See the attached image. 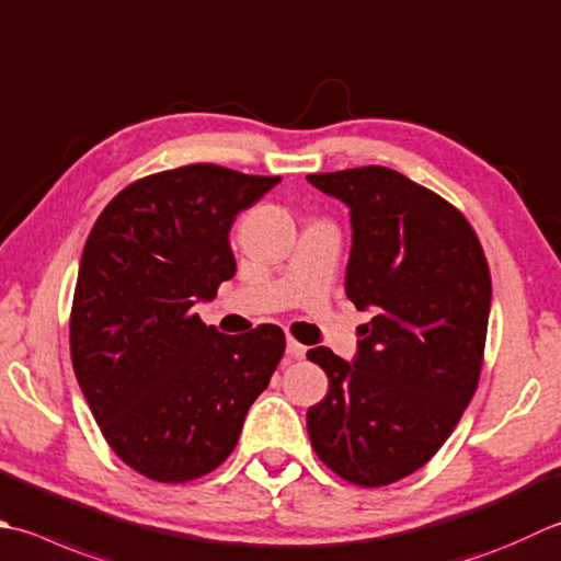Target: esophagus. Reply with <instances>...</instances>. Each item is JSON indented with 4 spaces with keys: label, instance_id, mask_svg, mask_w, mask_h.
<instances>
[{
    "label": "esophagus",
    "instance_id": "34e87169",
    "mask_svg": "<svg viewBox=\"0 0 561 561\" xmlns=\"http://www.w3.org/2000/svg\"><path fill=\"white\" fill-rule=\"evenodd\" d=\"M287 355H289V357H294V359H301V357L306 355V345L296 343L294 337H289V340H287Z\"/></svg>",
    "mask_w": 561,
    "mask_h": 561
}]
</instances>
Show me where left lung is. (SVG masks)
Returning a JSON list of instances; mask_svg holds the SVG:
<instances>
[{
	"label": "left lung",
	"mask_w": 561,
	"mask_h": 561,
	"mask_svg": "<svg viewBox=\"0 0 561 561\" xmlns=\"http://www.w3.org/2000/svg\"><path fill=\"white\" fill-rule=\"evenodd\" d=\"M350 208L345 291L362 325L353 362L309 350L331 381L306 413L325 467L357 486L413 474L455 431L484 365L491 274L474 228L443 196L369 164L309 174Z\"/></svg>",
	"instance_id": "obj_1"
}]
</instances>
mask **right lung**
Segmentation results:
<instances>
[{"label":"right lung","mask_w":561,"mask_h":561,"mask_svg":"<svg viewBox=\"0 0 561 561\" xmlns=\"http://www.w3.org/2000/svg\"><path fill=\"white\" fill-rule=\"evenodd\" d=\"M277 182L208 162L164 170L121 190L87 238L75 377L108 447L152 481L224 465L284 355L279 325L224 335L192 311L236 274L228 230Z\"/></svg>","instance_id":"1"}]
</instances>
